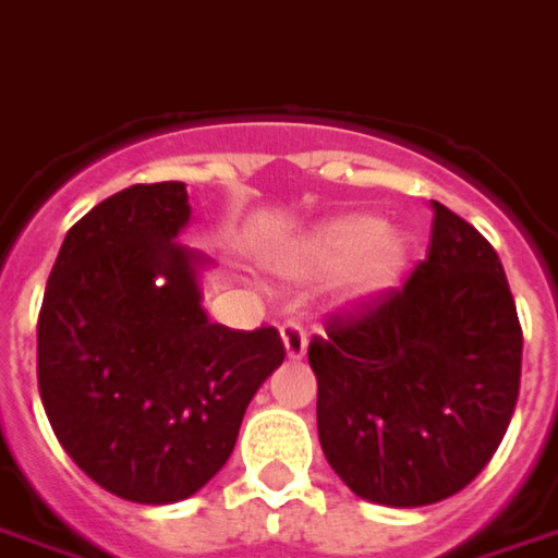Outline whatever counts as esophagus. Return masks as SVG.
<instances>
[{
	"label": "esophagus",
	"mask_w": 558,
	"mask_h": 558,
	"mask_svg": "<svg viewBox=\"0 0 558 558\" xmlns=\"http://www.w3.org/2000/svg\"><path fill=\"white\" fill-rule=\"evenodd\" d=\"M280 338H283V350H287V356H290V360H302V356H305L307 332L302 329V323L287 319V323L280 326Z\"/></svg>",
	"instance_id": "esophagus-1"
}]
</instances>
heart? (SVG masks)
<instances>
[{
    "label": "heart",
    "mask_w": 558,
    "mask_h": 558,
    "mask_svg": "<svg viewBox=\"0 0 558 558\" xmlns=\"http://www.w3.org/2000/svg\"><path fill=\"white\" fill-rule=\"evenodd\" d=\"M350 266H356V290H384L404 266V241L387 232L380 217L353 214L317 229L295 256V268L305 275H335Z\"/></svg>",
    "instance_id": "obj_1"
}]
</instances>
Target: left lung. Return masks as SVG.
<instances>
[{"label": "left lung", "instance_id": "8db88e82", "mask_svg": "<svg viewBox=\"0 0 558 558\" xmlns=\"http://www.w3.org/2000/svg\"><path fill=\"white\" fill-rule=\"evenodd\" d=\"M432 208L411 278L329 314L307 344L323 453L356 496L389 508L465 489L520 396L523 329L501 259L459 214Z\"/></svg>", "mask_w": 558, "mask_h": 558}]
</instances>
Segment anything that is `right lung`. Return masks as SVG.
<instances>
[{"mask_svg":"<svg viewBox=\"0 0 558 558\" xmlns=\"http://www.w3.org/2000/svg\"><path fill=\"white\" fill-rule=\"evenodd\" d=\"M181 181L135 184L77 220L38 314V392L62 450L126 501L171 505L223 469L287 350L202 311Z\"/></svg>","mask_w":558,"mask_h":558,"instance_id":"add662e5","label":"right lung"}]
</instances>
